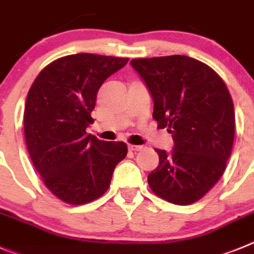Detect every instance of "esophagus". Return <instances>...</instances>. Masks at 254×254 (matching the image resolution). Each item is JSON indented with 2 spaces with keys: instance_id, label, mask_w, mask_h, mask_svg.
<instances>
[{
  "instance_id": "1",
  "label": "esophagus",
  "mask_w": 254,
  "mask_h": 254,
  "mask_svg": "<svg viewBox=\"0 0 254 254\" xmlns=\"http://www.w3.org/2000/svg\"><path fill=\"white\" fill-rule=\"evenodd\" d=\"M143 145H129V149L132 152H139V150L143 149Z\"/></svg>"
}]
</instances>
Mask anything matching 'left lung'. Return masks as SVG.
<instances>
[{
    "label": "left lung",
    "mask_w": 254,
    "mask_h": 254,
    "mask_svg": "<svg viewBox=\"0 0 254 254\" xmlns=\"http://www.w3.org/2000/svg\"><path fill=\"white\" fill-rule=\"evenodd\" d=\"M152 96L153 119L168 127L173 149L148 175L153 192L176 205L200 200L223 176L234 141L232 97L218 73L186 56L132 59Z\"/></svg>",
    "instance_id": "left-lung-1"
}]
</instances>
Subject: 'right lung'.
<instances>
[{"instance_id":"add662e5","label":"right lung","mask_w":254,"mask_h":254,"mask_svg":"<svg viewBox=\"0 0 254 254\" xmlns=\"http://www.w3.org/2000/svg\"><path fill=\"white\" fill-rule=\"evenodd\" d=\"M127 62L90 53L63 57L39 73L27 93V150L45 186L67 204L104 195L116 164L127 157V144L100 140L86 129L100 87Z\"/></svg>"}]
</instances>
